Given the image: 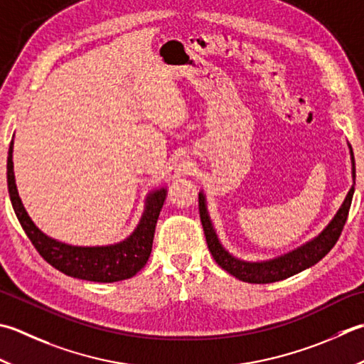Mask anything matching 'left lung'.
<instances>
[{"mask_svg":"<svg viewBox=\"0 0 364 364\" xmlns=\"http://www.w3.org/2000/svg\"><path fill=\"white\" fill-rule=\"evenodd\" d=\"M350 154H352V173L355 178V159H353L352 148H350ZM353 192H355V188L352 186L350 191H348L343 206H341L339 211L336 213V216L333 218L331 223L326 225V229L320 233L318 237L311 240L309 243L303 245L301 247L295 249V251L268 262H245L233 257V255H230L225 251L223 245L219 243L215 229H213V224L210 220L208 211H206L205 197L202 192L198 194V213H200V220L203 225L206 245H208L213 259L216 260L218 265L240 281L251 282V284H269V282L287 279V277L300 273L303 269L309 268L312 265H316L317 262L322 260L325 255L331 251L333 246L338 243L341 232H343L346 225L348 210H350V205H352Z\"/></svg>","mask_w":364,"mask_h":364,"instance_id":"left-lung-1","label":"left lung"}]
</instances>
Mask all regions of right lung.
Returning a JSON list of instances; mask_svg holds the SVG:
<instances>
[{
	"label": "right lung",
	"instance_id": "1",
	"mask_svg": "<svg viewBox=\"0 0 364 364\" xmlns=\"http://www.w3.org/2000/svg\"><path fill=\"white\" fill-rule=\"evenodd\" d=\"M12 145L14 144L11 141L9 154H7V189H9L12 208L16 211L26 237L30 238L36 251L42 255V259L64 274L92 282H117L129 279L146 265L153 247L156 223H158L161 208L167 196L166 189L154 191L148 196L146 208L137 229L132 232L129 238L121 241V243L96 247L64 245L42 233L34 225L31 218L28 216L16 186Z\"/></svg>",
	"mask_w": 364,
	"mask_h": 364
}]
</instances>
